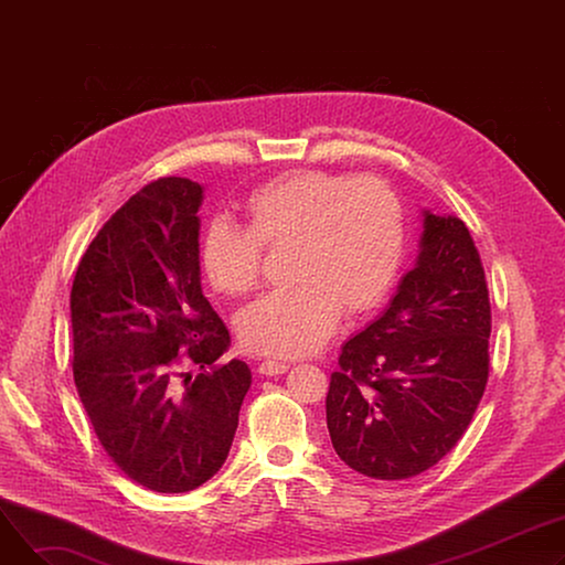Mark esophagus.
<instances>
[{
  "label": "esophagus",
  "mask_w": 565,
  "mask_h": 565,
  "mask_svg": "<svg viewBox=\"0 0 565 565\" xmlns=\"http://www.w3.org/2000/svg\"><path fill=\"white\" fill-rule=\"evenodd\" d=\"M288 371L286 362H275V360H265L258 364V373L265 377H273V375H281Z\"/></svg>",
  "instance_id": "1"
}]
</instances>
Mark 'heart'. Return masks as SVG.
Returning a JSON list of instances; mask_svg holds the SVG:
<instances>
[{
	"label": "heart",
	"mask_w": 565,
	"mask_h": 565,
	"mask_svg": "<svg viewBox=\"0 0 565 565\" xmlns=\"http://www.w3.org/2000/svg\"><path fill=\"white\" fill-rule=\"evenodd\" d=\"M245 228L213 220L199 260L211 286L231 298L249 292L263 249L288 254L292 288L263 295L237 316L241 343L267 358H305L328 341L341 318L375 311L396 286L405 256V215L380 178L322 169L286 171L243 203Z\"/></svg>",
	"instance_id": "b5f03b06"
}]
</instances>
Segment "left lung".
I'll return each mask as SVG.
<instances>
[{"label":"left lung","mask_w":565,"mask_h":565,"mask_svg":"<svg viewBox=\"0 0 565 565\" xmlns=\"http://www.w3.org/2000/svg\"><path fill=\"white\" fill-rule=\"evenodd\" d=\"M419 247L387 311L345 341L324 401L339 458L380 481L447 456L488 382L492 316L469 228L426 211Z\"/></svg>","instance_id":"8db88e82"}]
</instances>
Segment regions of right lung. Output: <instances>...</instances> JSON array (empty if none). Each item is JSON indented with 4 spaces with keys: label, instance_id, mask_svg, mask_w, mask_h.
I'll return each instance as SVG.
<instances>
[{
    "label": "right lung",
    "instance_id": "right-lung-1",
    "mask_svg": "<svg viewBox=\"0 0 565 565\" xmlns=\"http://www.w3.org/2000/svg\"><path fill=\"white\" fill-rule=\"evenodd\" d=\"M190 178H158L105 222L71 290L73 377L107 456L153 492H190L224 465L252 384L217 364L231 337L203 298ZM196 363L202 373L177 371Z\"/></svg>",
    "mask_w": 565,
    "mask_h": 565
}]
</instances>
